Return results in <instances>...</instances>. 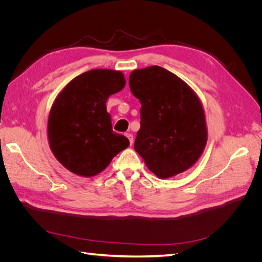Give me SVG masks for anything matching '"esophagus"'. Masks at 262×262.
Instances as JSON below:
<instances>
[{"instance_id": "34e87169", "label": "esophagus", "mask_w": 262, "mask_h": 262, "mask_svg": "<svg viewBox=\"0 0 262 262\" xmlns=\"http://www.w3.org/2000/svg\"><path fill=\"white\" fill-rule=\"evenodd\" d=\"M125 137L129 139V142H130V145H132V143H133V136L131 133H126L125 134Z\"/></svg>"}]
</instances>
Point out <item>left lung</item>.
I'll use <instances>...</instances> for the list:
<instances>
[{
  "label": "left lung",
  "mask_w": 262,
  "mask_h": 262,
  "mask_svg": "<svg viewBox=\"0 0 262 262\" xmlns=\"http://www.w3.org/2000/svg\"><path fill=\"white\" fill-rule=\"evenodd\" d=\"M129 85L141 102L134 149L148 169L168 178L191 167L208 140L203 107L194 92L157 66L134 70Z\"/></svg>",
  "instance_id": "8db88e82"
}]
</instances>
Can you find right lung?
I'll use <instances>...</instances> for the list:
<instances>
[{
	"instance_id": "1",
	"label": "right lung",
	"mask_w": 262,
	"mask_h": 262,
	"mask_svg": "<svg viewBox=\"0 0 262 262\" xmlns=\"http://www.w3.org/2000/svg\"><path fill=\"white\" fill-rule=\"evenodd\" d=\"M124 85L120 71L91 70L73 78L54 100L48 120L49 144L70 171L93 177L129 146L128 139L113 131L106 107L110 95Z\"/></svg>"
}]
</instances>
